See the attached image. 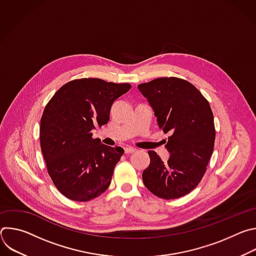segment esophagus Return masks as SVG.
Instances as JSON below:
<instances>
[{"instance_id": "1", "label": "esophagus", "mask_w": 256, "mask_h": 256, "mask_svg": "<svg viewBox=\"0 0 256 256\" xmlns=\"http://www.w3.org/2000/svg\"><path fill=\"white\" fill-rule=\"evenodd\" d=\"M136 149L132 148V147H126V148H124V153H126V154H132V153H134V152H136Z\"/></svg>"}]
</instances>
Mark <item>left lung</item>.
Returning <instances> with one entry per match:
<instances>
[{"instance_id": "obj_1", "label": "left lung", "mask_w": 256, "mask_h": 256, "mask_svg": "<svg viewBox=\"0 0 256 256\" xmlns=\"http://www.w3.org/2000/svg\"><path fill=\"white\" fill-rule=\"evenodd\" d=\"M138 89L152 107L159 128L170 134L165 140L167 162L155 151L148 152L144 184L161 198L184 196L198 186L212 154L216 132L210 106L194 85L175 77L158 78Z\"/></svg>"}]
</instances>
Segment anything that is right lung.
<instances>
[{
	"mask_svg": "<svg viewBox=\"0 0 256 256\" xmlns=\"http://www.w3.org/2000/svg\"><path fill=\"white\" fill-rule=\"evenodd\" d=\"M130 84L84 78L60 87L40 120V147L48 172L66 198L88 202L110 186L122 147H109L93 138L92 130L109 122L114 101Z\"/></svg>",
	"mask_w": 256,
	"mask_h": 256,
	"instance_id": "add662e5",
	"label": "right lung"
}]
</instances>
